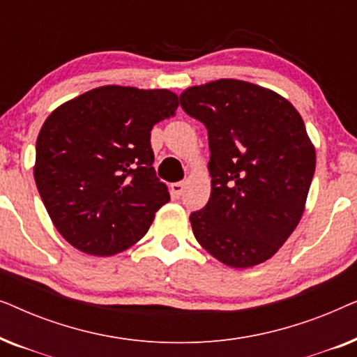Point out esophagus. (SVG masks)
Segmentation results:
<instances>
[{"mask_svg":"<svg viewBox=\"0 0 357 357\" xmlns=\"http://www.w3.org/2000/svg\"><path fill=\"white\" fill-rule=\"evenodd\" d=\"M183 187H185V185H183L182 182H175V183L170 185V193H172V197H174V198H180V197H182Z\"/></svg>","mask_w":357,"mask_h":357,"instance_id":"obj_1","label":"esophagus"}]
</instances>
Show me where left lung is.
Returning <instances> with one entry per match:
<instances>
[{"label": "left lung", "instance_id": "left-lung-1", "mask_svg": "<svg viewBox=\"0 0 357 357\" xmlns=\"http://www.w3.org/2000/svg\"><path fill=\"white\" fill-rule=\"evenodd\" d=\"M180 107L208 130L211 195L190 214L195 238L232 268L266 261L304 213L315 149L302 116L276 92L237 79L195 86Z\"/></svg>", "mask_w": 357, "mask_h": 357}]
</instances>
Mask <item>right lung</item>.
Segmentation results:
<instances>
[{
    "label": "right lung",
    "instance_id": "obj_1",
    "mask_svg": "<svg viewBox=\"0 0 357 357\" xmlns=\"http://www.w3.org/2000/svg\"><path fill=\"white\" fill-rule=\"evenodd\" d=\"M177 107L170 91L104 86L45 120L33 177L53 224L73 247L109 257L148 232L170 199L153 167L151 130Z\"/></svg>",
    "mask_w": 357,
    "mask_h": 357
}]
</instances>
